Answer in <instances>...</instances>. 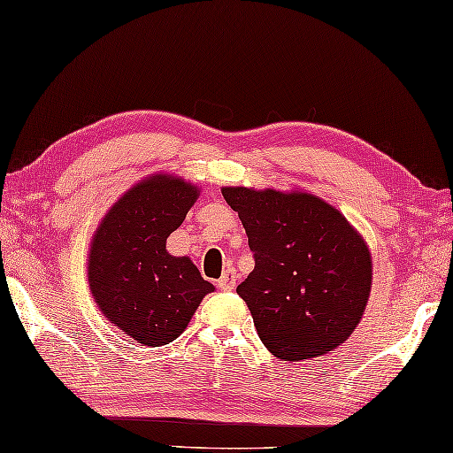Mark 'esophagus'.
I'll use <instances>...</instances> for the list:
<instances>
[{"label":"esophagus","instance_id":"1","mask_svg":"<svg viewBox=\"0 0 453 453\" xmlns=\"http://www.w3.org/2000/svg\"><path fill=\"white\" fill-rule=\"evenodd\" d=\"M235 285H237V277H235L234 269H227L224 274H221V279L218 280L219 290H234Z\"/></svg>","mask_w":453,"mask_h":453}]
</instances>
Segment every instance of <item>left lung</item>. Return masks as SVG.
Here are the masks:
<instances>
[{
    "label": "left lung",
    "instance_id": "obj_1",
    "mask_svg": "<svg viewBox=\"0 0 453 453\" xmlns=\"http://www.w3.org/2000/svg\"><path fill=\"white\" fill-rule=\"evenodd\" d=\"M250 237L255 269L237 295L274 357L303 361L356 330L371 292V255L330 203L304 192L221 188Z\"/></svg>",
    "mask_w": 453,
    "mask_h": 453
}]
</instances>
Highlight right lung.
<instances>
[{"label": "right lung", "mask_w": 453, "mask_h": 453, "mask_svg": "<svg viewBox=\"0 0 453 453\" xmlns=\"http://www.w3.org/2000/svg\"><path fill=\"white\" fill-rule=\"evenodd\" d=\"M198 190L182 179L157 174L113 203L94 235L88 280L102 312L143 345L179 338L214 285L188 257L166 253Z\"/></svg>", "instance_id": "obj_1"}]
</instances>
